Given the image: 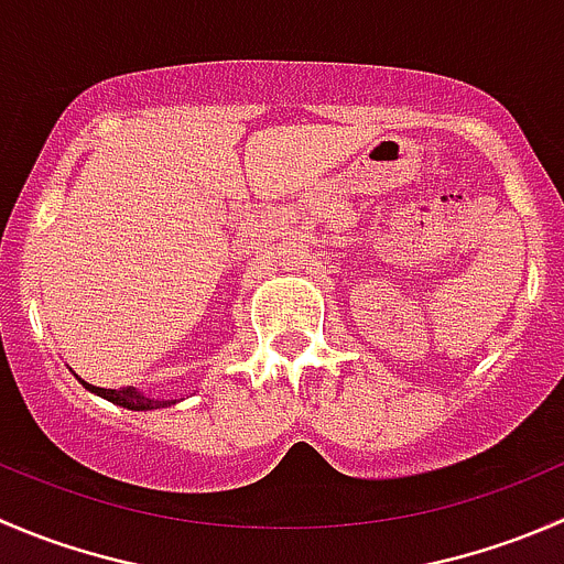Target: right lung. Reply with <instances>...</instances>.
<instances>
[{"mask_svg":"<svg viewBox=\"0 0 564 564\" xmlns=\"http://www.w3.org/2000/svg\"><path fill=\"white\" fill-rule=\"evenodd\" d=\"M82 386H85L87 391L98 393V397L109 399V402L120 404V408H129V410H154V408H167V404H173V402H160V399L140 397L134 388H98V386H90V382H85V380H82Z\"/></svg>","mask_w":564,"mask_h":564,"instance_id":"right-lung-1","label":"right lung"}]
</instances>
